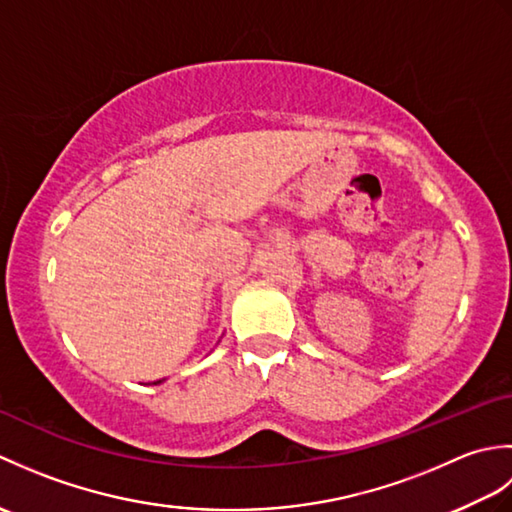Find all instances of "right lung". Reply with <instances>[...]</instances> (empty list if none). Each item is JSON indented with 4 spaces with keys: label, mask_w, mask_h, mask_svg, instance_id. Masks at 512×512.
<instances>
[{
    "label": "right lung",
    "mask_w": 512,
    "mask_h": 512,
    "mask_svg": "<svg viewBox=\"0 0 512 512\" xmlns=\"http://www.w3.org/2000/svg\"><path fill=\"white\" fill-rule=\"evenodd\" d=\"M162 380H165V378H162ZM162 380H156V383H154V385H160V383H162Z\"/></svg>",
    "instance_id": "add662e5"
}]
</instances>
